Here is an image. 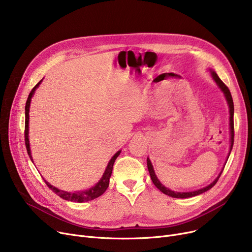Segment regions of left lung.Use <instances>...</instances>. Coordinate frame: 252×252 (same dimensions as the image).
I'll return each instance as SVG.
<instances>
[{"label":"left lung","mask_w":252,"mask_h":252,"mask_svg":"<svg viewBox=\"0 0 252 252\" xmlns=\"http://www.w3.org/2000/svg\"><path fill=\"white\" fill-rule=\"evenodd\" d=\"M210 72H211V76H213L214 81L217 83V85L219 86V88L222 91V93L224 94V97H226L227 99V102L229 104V109H230V129H231V146H230V152H229V155H228V158L230 156V153L232 151V148H233V144H234V103H233V99H232V95H231V92L229 90V88L224 85L221 79L219 77V75L214 71L210 69ZM147 166H148V170H149V174H150V177H151V180L153 182V184L156 186L157 189H159L162 193H164L165 195H168L170 197H174V198H190V197H194V196H197L199 194H202L206 191H208L209 189L213 188L215 185L217 184V182L219 181V178L220 177L222 170L224 168L221 169V171L220 173L219 177L211 183L210 185H208V186H206L205 188H202V189H199V190H196V191H192V192H175V191H171L169 190L168 188L164 187L163 185L159 182V180L157 179L155 173H154V169H153V166H152V163L150 161L149 158H147Z\"/></svg>","instance_id":"obj_1"}]
</instances>
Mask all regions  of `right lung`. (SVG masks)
Segmentation results:
<instances>
[{
    "instance_id": "1",
    "label": "right lung",
    "mask_w": 252,
    "mask_h": 252,
    "mask_svg": "<svg viewBox=\"0 0 252 252\" xmlns=\"http://www.w3.org/2000/svg\"><path fill=\"white\" fill-rule=\"evenodd\" d=\"M43 79H41L35 86L34 88L32 90V92L30 93L28 101H26L25 104V128H24V137H25V146H26V150H28L29 156L32 161V153H31V148H30V140H29V112H30V106H31V101H32V97L34 94V91L35 89L38 87V85L42 83ZM121 154V151H117L113 157L110 159V161L108 162L107 167H106L105 171H104V175L102 176V178L100 179V181L95 185L94 187L90 188L89 190H85V191H79V192H66L63 190H59L57 188H55L54 186H52L51 184H49L46 180L45 183L47 184V186L54 192L55 194H57L59 197L63 198L65 200H68V201H73V202H78V203H82V202H87L90 200L95 199V198H98L99 196H101L106 189L108 188L109 186V179L111 177L112 174V168H113V164L114 161L117 158V156ZM33 162V161H32Z\"/></svg>"
}]
</instances>
